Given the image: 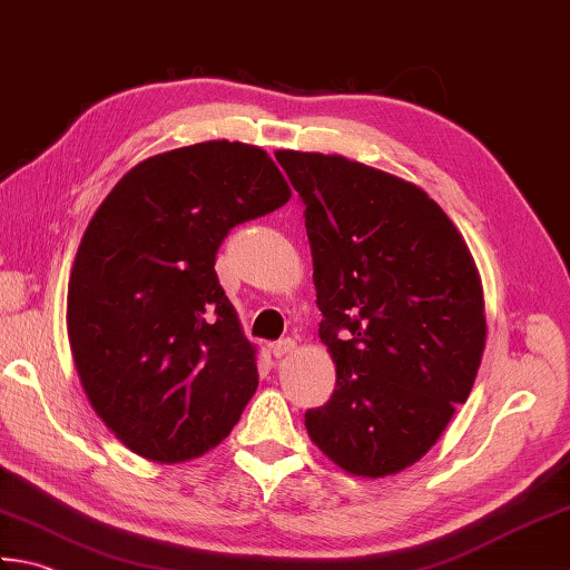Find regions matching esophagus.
<instances>
[{
    "mask_svg": "<svg viewBox=\"0 0 570 570\" xmlns=\"http://www.w3.org/2000/svg\"><path fill=\"white\" fill-rule=\"evenodd\" d=\"M295 340H281V342H275V345L271 347V352H273V357H277V360H281V357H287V354H293L295 352Z\"/></svg>",
    "mask_w": 570,
    "mask_h": 570,
    "instance_id": "obj_1",
    "label": "esophagus"
}]
</instances>
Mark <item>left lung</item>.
I'll use <instances>...</instances> for the list:
<instances>
[{
  "mask_svg": "<svg viewBox=\"0 0 570 570\" xmlns=\"http://www.w3.org/2000/svg\"><path fill=\"white\" fill-rule=\"evenodd\" d=\"M305 203L320 340L337 370L307 410L320 452L352 476L412 466L466 402L487 347L484 287L446 213L345 156L277 151Z\"/></svg>",
  "mask_w": 570,
  "mask_h": 570,
  "instance_id": "obj_1",
  "label": "left lung"
}]
</instances>
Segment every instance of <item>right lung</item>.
<instances>
[{"instance_id":"1","label":"right lung","mask_w":570,"mask_h":570,"mask_svg":"<svg viewBox=\"0 0 570 570\" xmlns=\"http://www.w3.org/2000/svg\"><path fill=\"white\" fill-rule=\"evenodd\" d=\"M289 196L263 148L206 141L136 164L94 213L69 277V345L94 412L138 456H200L238 424L257 350L216 253Z\"/></svg>"}]
</instances>
